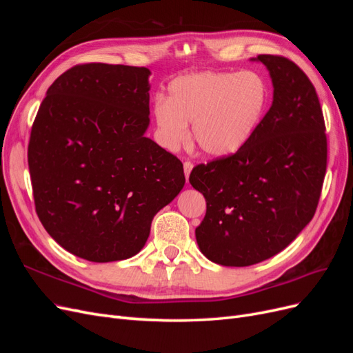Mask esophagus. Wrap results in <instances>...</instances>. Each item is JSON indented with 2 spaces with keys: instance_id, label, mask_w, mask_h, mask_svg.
I'll return each instance as SVG.
<instances>
[{
  "instance_id": "1",
  "label": "esophagus",
  "mask_w": 353,
  "mask_h": 353,
  "mask_svg": "<svg viewBox=\"0 0 353 353\" xmlns=\"http://www.w3.org/2000/svg\"><path fill=\"white\" fill-rule=\"evenodd\" d=\"M191 169H193V163H191L190 160H185V162H184V172H185V178H187V181H188V176H190Z\"/></svg>"
}]
</instances>
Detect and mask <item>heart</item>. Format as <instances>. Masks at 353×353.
<instances>
[{
  "label": "heart",
  "mask_w": 353,
  "mask_h": 353,
  "mask_svg": "<svg viewBox=\"0 0 353 353\" xmlns=\"http://www.w3.org/2000/svg\"><path fill=\"white\" fill-rule=\"evenodd\" d=\"M268 104V85L259 73L201 70L181 74L157 99L154 117L169 147L188 140V123L200 150L215 157L239 152L250 140Z\"/></svg>",
  "instance_id": "heart-1"
}]
</instances>
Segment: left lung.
<instances>
[{"mask_svg":"<svg viewBox=\"0 0 353 353\" xmlns=\"http://www.w3.org/2000/svg\"><path fill=\"white\" fill-rule=\"evenodd\" d=\"M274 101L239 152L196 165L190 183L206 199L196 228L201 253L249 266L290 244L315 215L327 169V135L312 82L294 61L259 54Z\"/></svg>","mask_w":353,"mask_h":353,"instance_id":"left-lung-1","label":"left lung"}]
</instances>
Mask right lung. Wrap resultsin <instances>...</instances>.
Returning a JSON list of instances; mask_svg holds the SVG:
<instances>
[{
  "instance_id": "right-lung-1",
  "label": "right lung",
  "mask_w": 353,
  "mask_h": 353,
  "mask_svg": "<svg viewBox=\"0 0 353 353\" xmlns=\"http://www.w3.org/2000/svg\"><path fill=\"white\" fill-rule=\"evenodd\" d=\"M147 68L83 63L51 83L32 125L35 210L63 249L91 262L137 254L184 187L181 160L144 132Z\"/></svg>"
}]
</instances>
